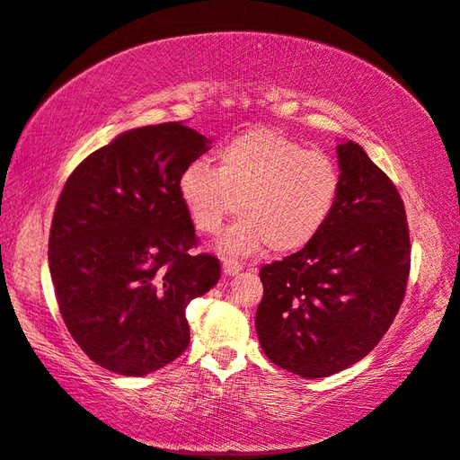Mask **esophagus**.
<instances>
[{
  "mask_svg": "<svg viewBox=\"0 0 460 460\" xmlns=\"http://www.w3.org/2000/svg\"><path fill=\"white\" fill-rule=\"evenodd\" d=\"M222 269H224V275L234 277V275H238L240 270H243V262L236 261V259H224L222 261Z\"/></svg>",
  "mask_w": 460,
  "mask_h": 460,
  "instance_id": "34e87169",
  "label": "esophagus"
}]
</instances>
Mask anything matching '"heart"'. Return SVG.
<instances>
[{
    "instance_id": "1",
    "label": "heart",
    "mask_w": 460,
    "mask_h": 460,
    "mask_svg": "<svg viewBox=\"0 0 460 460\" xmlns=\"http://www.w3.org/2000/svg\"><path fill=\"white\" fill-rule=\"evenodd\" d=\"M177 196L199 234H216L236 212L240 220L220 238L230 254L303 251L315 240L341 196L333 157L307 149L270 127H252L217 149V165L193 159L177 175Z\"/></svg>"
}]
</instances>
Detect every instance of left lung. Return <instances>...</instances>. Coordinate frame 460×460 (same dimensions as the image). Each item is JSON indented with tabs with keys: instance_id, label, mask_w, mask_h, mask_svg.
I'll return each instance as SVG.
<instances>
[{
	"instance_id": "obj_1",
	"label": "left lung",
	"mask_w": 460,
	"mask_h": 460,
	"mask_svg": "<svg viewBox=\"0 0 460 460\" xmlns=\"http://www.w3.org/2000/svg\"><path fill=\"white\" fill-rule=\"evenodd\" d=\"M341 196L303 251L264 264L256 333L272 364L327 377L366 358L406 295L410 234L396 185L358 143L337 145Z\"/></svg>"
}]
</instances>
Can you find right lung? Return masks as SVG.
Masks as SVG:
<instances>
[{
  "instance_id": "add662e5",
  "label": "right lung",
  "mask_w": 460,
  "mask_h": 460,
  "mask_svg": "<svg viewBox=\"0 0 460 460\" xmlns=\"http://www.w3.org/2000/svg\"><path fill=\"white\" fill-rule=\"evenodd\" d=\"M209 141L181 123L131 128L91 153L64 183L48 262L60 315L94 364L145 376L188 349L185 307L220 279L191 254L196 230L177 175Z\"/></svg>"
}]
</instances>
